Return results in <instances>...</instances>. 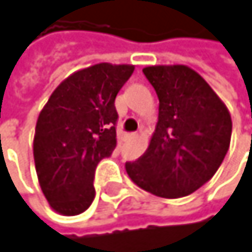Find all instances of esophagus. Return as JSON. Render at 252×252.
Wrapping results in <instances>:
<instances>
[{
    "instance_id": "esophagus-1",
    "label": "esophagus",
    "mask_w": 252,
    "mask_h": 252,
    "mask_svg": "<svg viewBox=\"0 0 252 252\" xmlns=\"http://www.w3.org/2000/svg\"><path fill=\"white\" fill-rule=\"evenodd\" d=\"M137 137V134L135 132H129V134H126V138H128V140H132V138H135Z\"/></svg>"
}]
</instances>
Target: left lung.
<instances>
[{
  "label": "left lung",
  "mask_w": 252,
  "mask_h": 252,
  "mask_svg": "<svg viewBox=\"0 0 252 252\" xmlns=\"http://www.w3.org/2000/svg\"><path fill=\"white\" fill-rule=\"evenodd\" d=\"M143 73L159 97V121L146 153L126 163V174L158 197H185L222 165L230 115L207 81L185 65L146 67Z\"/></svg>",
  "instance_id": "8db88e82"
}]
</instances>
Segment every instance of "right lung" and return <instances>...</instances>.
<instances>
[{"label":"right lung","instance_id":"right-lung-1","mask_svg":"<svg viewBox=\"0 0 252 252\" xmlns=\"http://www.w3.org/2000/svg\"><path fill=\"white\" fill-rule=\"evenodd\" d=\"M132 65L96 64L64 80L42 109L33 156L42 192L51 207L76 216L94 200V171L117 147L115 97Z\"/></svg>","mask_w":252,"mask_h":252}]
</instances>
